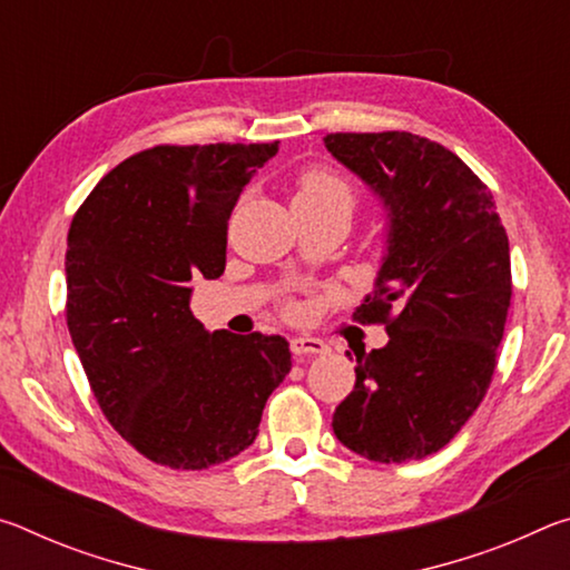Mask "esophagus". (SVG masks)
I'll return each instance as SVG.
<instances>
[{"label":"esophagus","instance_id":"obj_1","mask_svg":"<svg viewBox=\"0 0 570 570\" xmlns=\"http://www.w3.org/2000/svg\"><path fill=\"white\" fill-rule=\"evenodd\" d=\"M288 346H292V352L294 356H298V360H302V356L326 354V350H330V346H326L322 340H314V336H294Z\"/></svg>","mask_w":570,"mask_h":570}]
</instances>
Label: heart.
Wrapping results in <instances>:
<instances>
[{
    "mask_svg": "<svg viewBox=\"0 0 570 570\" xmlns=\"http://www.w3.org/2000/svg\"><path fill=\"white\" fill-rule=\"evenodd\" d=\"M294 206L330 208L340 210L346 218H352L356 206V193L352 183L342 173L326 166H308L296 176L294 183ZM286 314H296V306L288 302L284 306Z\"/></svg>",
    "mask_w": 570,
    "mask_h": 570,
    "instance_id": "1",
    "label": "heart"
}]
</instances>
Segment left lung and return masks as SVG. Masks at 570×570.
<instances>
[{
  "label": "left lung",
  "mask_w": 570,
  "mask_h": 570,
  "mask_svg": "<svg viewBox=\"0 0 570 570\" xmlns=\"http://www.w3.org/2000/svg\"><path fill=\"white\" fill-rule=\"evenodd\" d=\"M326 150L390 208V254L352 314L390 342L356 354L334 435L374 462L448 445L488 394L513 296L508 234L493 193L455 153L407 130L330 132Z\"/></svg>",
  "instance_id": "obj_1"
}]
</instances>
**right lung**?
<instances>
[{"instance_id":"add662e5","label":"right lung","mask_w":570,"mask_h":570,"mask_svg":"<svg viewBox=\"0 0 570 570\" xmlns=\"http://www.w3.org/2000/svg\"><path fill=\"white\" fill-rule=\"evenodd\" d=\"M274 142L156 146L115 166L67 230L65 316L118 435L173 470H206L258 435L292 370L284 336L206 332L188 282L226 268L228 218Z\"/></svg>"}]
</instances>
